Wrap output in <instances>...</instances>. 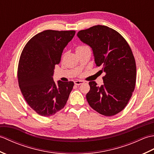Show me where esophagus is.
<instances>
[{"label": "esophagus", "mask_w": 154, "mask_h": 154, "mask_svg": "<svg viewBox=\"0 0 154 154\" xmlns=\"http://www.w3.org/2000/svg\"><path fill=\"white\" fill-rule=\"evenodd\" d=\"M84 83V81H74V83H75V85H81V84H83Z\"/></svg>", "instance_id": "34e87169"}]
</instances>
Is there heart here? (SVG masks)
Segmentation results:
<instances>
[{"instance_id": "heart-1", "label": "heart", "mask_w": 154, "mask_h": 154, "mask_svg": "<svg viewBox=\"0 0 154 154\" xmlns=\"http://www.w3.org/2000/svg\"><path fill=\"white\" fill-rule=\"evenodd\" d=\"M86 48H88L87 45H79V46H77L76 48H75V51H76V52L79 51L81 50H84V49Z\"/></svg>"}]
</instances>
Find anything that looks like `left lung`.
Segmentation results:
<instances>
[{"label":"left lung","instance_id":"left-lung-1","mask_svg":"<svg viewBox=\"0 0 154 154\" xmlns=\"http://www.w3.org/2000/svg\"><path fill=\"white\" fill-rule=\"evenodd\" d=\"M77 36L93 49L96 66H102L105 73L103 85L89 83L87 102L100 114L115 115L126 106L135 89L136 65L131 48L122 35L106 26L80 30Z\"/></svg>","mask_w":154,"mask_h":154}]
</instances>
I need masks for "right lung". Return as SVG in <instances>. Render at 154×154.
Wrapping results in <instances>:
<instances>
[{
  "label": "right lung",
  "instance_id": "add662e5",
  "mask_svg": "<svg viewBox=\"0 0 154 154\" xmlns=\"http://www.w3.org/2000/svg\"><path fill=\"white\" fill-rule=\"evenodd\" d=\"M75 34L74 30H44L32 37L22 51L19 87L28 105L40 116H50L63 109L73 89V81H59L56 85L52 76L64 48Z\"/></svg>",
  "mask_w": 154,
  "mask_h": 154
}]
</instances>
